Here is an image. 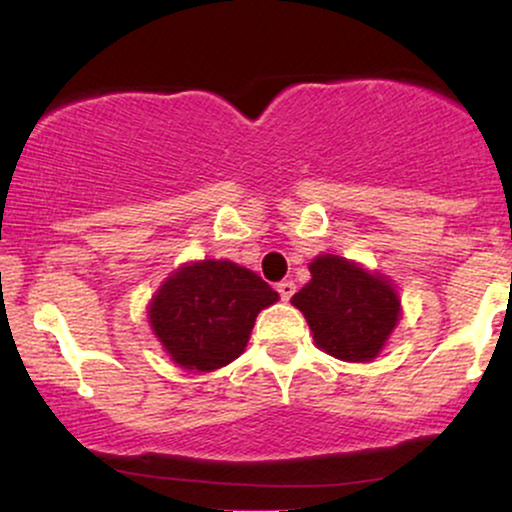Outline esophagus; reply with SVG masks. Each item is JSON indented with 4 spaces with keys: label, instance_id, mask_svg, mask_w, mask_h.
<instances>
[{
    "label": "esophagus",
    "instance_id": "34e87169",
    "mask_svg": "<svg viewBox=\"0 0 512 512\" xmlns=\"http://www.w3.org/2000/svg\"><path fill=\"white\" fill-rule=\"evenodd\" d=\"M276 291H279L281 301H291L293 293H296V284H293V281H281V284L276 286Z\"/></svg>",
    "mask_w": 512,
    "mask_h": 512
}]
</instances>
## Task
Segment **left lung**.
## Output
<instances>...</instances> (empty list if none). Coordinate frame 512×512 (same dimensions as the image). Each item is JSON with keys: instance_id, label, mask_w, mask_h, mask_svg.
<instances>
[{"instance_id": "1", "label": "left lung", "mask_w": 512, "mask_h": 512, "mask_svg": "<svg viewBox=\"0 0 512 512\" xmlns=\"http://www.w3.org/2000/svg\"><path fill=\"white\" fill-rule=\"evenodd\" d=\"M313 279L291 303L308 320L315 344L342 361L378 356L399 320L397 293L383 276L368 274L337 255L310 262Z\"/></svg>"}]
</instances>
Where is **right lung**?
Segmentation results:
<instances>
[{
	"mask_svg": "<svg viewBox=\"0 0 512 512\" xmlns=\"http://www.w3.org/2000/svg\"><path fill=\"white\" fill-rule=\"evenodd\" d=\"M276 301L279 293L250 269L204 260L170 276L149 320L175 363L207 373L243 354L257 313Z\"/></svg>",
	"mask_w": 512,
	"mask_h": 512,
	"instance_id": "1",
	"label": "right lung"
}]
</instances>
